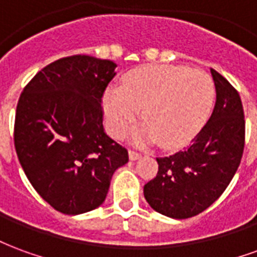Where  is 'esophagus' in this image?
<instances>
[{"label":"esophagus","instance_id":"esophagus-1","mask_svg":"<svg viewBox=\"0 0 257 257\" xmlns=\"http://www.w3.org/2000/svg\"><path fill=\"white\" fill-rule=\"evenodd\" d=\"M142 154L138 153V151L135 150H129V160H132V161H136V160H139Z\"/></svg>","mask_w":257,"mask_h":257}]
</instances>
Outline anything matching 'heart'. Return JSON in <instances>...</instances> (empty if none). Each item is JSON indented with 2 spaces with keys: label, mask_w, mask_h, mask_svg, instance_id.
I'll list each match as a JSON object with an SVG mask.
<instances>
[{
  "label": "heart",
  "mask_w": 257,
  "mask_h": 257,
  "mask_svg": "<svg viewBox=\"0 0 257 257\" xmlns=\"http://www.w3.org/2000/svg\"><path fill=\"white\" fill-rule=\"evenodd\" d=\"M215 95L213 79L199 68L146 64L125 74L121 88H107L103 111L110 134L122 139L142 110L146 123L136 131L135 142H160L165 149H178L204 128Z\"/></svg>",
  "instance_id": "obj_1"
}]
</instances>
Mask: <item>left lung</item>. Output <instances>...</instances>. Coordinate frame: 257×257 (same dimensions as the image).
I'll list each match as a JSON object with an SVG mask.
<instances>
[{
  "label": "left lung",
  "instance_id": "obj_1",
  "mask_svg": "<svg viewBox=\"0 0 257 257\" xmlns=\"http://www.w3.org/2000/svg\"><path fill=\"white\" fill-rule=\"evenodd\" d=\"M216 88L212 115L187 150L157 158V176L145 184V198L158 213L187 219L204 212L227 189L245 146L241 97L232 85L210 68Z\"/></svg>",
  "mask_w": 257,
  "mask_h": 257
}]
</instances>
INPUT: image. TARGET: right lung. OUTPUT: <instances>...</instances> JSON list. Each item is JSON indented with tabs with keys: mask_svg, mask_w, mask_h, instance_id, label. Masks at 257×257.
Here are the masks:
<instances>
[{
	"mask_svg": "<svg viewBox=\"0 0 257 257\" xmlns=\"http://www.w3.org/2000/svg\"><path fill=\"white\" fill-rule=\"evenodd\" d=\"M111 60L74 55L34 75L18 101L15 149L33 187L53 209L79 215L100 206L128 151L103 128L101 97Z\"/></svg>",
	"mask_w": 257,
	"mask_h": 257,
	"instance_id": "1",
	"label": "right lung"
}]
</instances>
